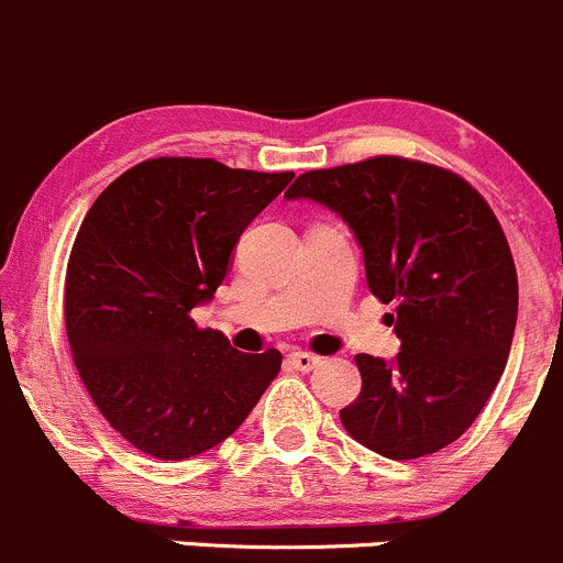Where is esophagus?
Instances as JSON below:
<instances>
[{
  "label": "esophagus",
  "instance_id": "obj_1",
  "mask_svg": "<svg viewBox=\"0 0 563 563\" xmlns=\"http://www.w3.org/2000/svg\"><path fill=\"white\" fill-rule=\"evenodd\" d=\"M288 365H291L294 371L310 373V371H316L318 365H321V356L308 354V351H294V354H288Z\"/></svg>",
  "mask_w": 563,
  "mask_h": 563
}]
</instances>
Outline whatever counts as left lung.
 Segmentation results:
<instances>
[{
	"label": "left lung",
	"instance_id": "1",
	"mask_svg": "<svg viewBox=\"0 0 563 563\" xmlns=\"http://www.w3.org/2000/svg\"><path fill=\"white\" fill-rule=\"evenodd\" d=\"M288 198L334 209L365 253L367 288L395 302L400 354H356L343 428L389 460L433 455L474 424L518 321V272L485 198L450 168L397 155L297 176Z\"/></svg>",
	"mask_w": 563,
	"mask_h": 563
}]
</instances>
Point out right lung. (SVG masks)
<instances>
[{
	"label": "right lung",
	"instance_id": "obj_1",
	"mask_svg": "<svg viewBox=\"0 0 563 563\" xmlns=\"http://www.w3.org/2000/svg\"><path fill=\"white\" fill-rule=\"evenodd\" d=\"M291 176L152 157L84 218L65 277L67 343L98 411L135 450L161 460L212 450L280 373L277 349L242 354L190 313L214 297L242 231Z\"/></svg>",
	"mask_w": 563,
	"mask_h": 563
}]
</instances>
